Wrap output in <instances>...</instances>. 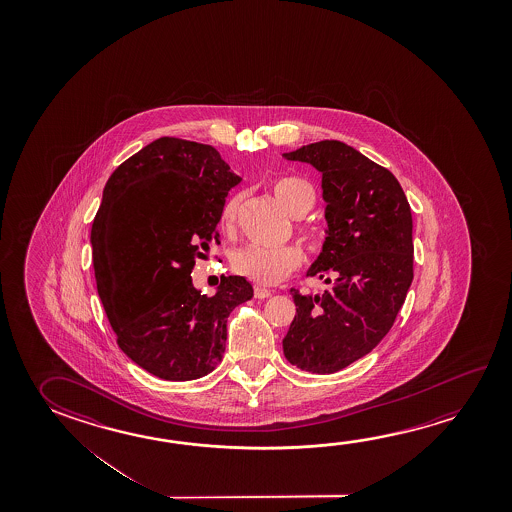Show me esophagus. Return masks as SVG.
Segmentation results:
<instances>
[{
  "label": "esophagus",
  "instance_id": "obj_1",
  "mask_svg": "<svg viewBox=\"0 0 512 512\" xmlns=\"http://www.w3.org/2000/svg\"><path fill=\"white\" fill-rule=\"evenodd\" d=\"M271 291L269 289H266V287H260V285H257L255 287V298H260V300H264V298H269L271 296Z\"/></svg>",
  "mask_w": 512,
  "mask_h": 512
}]
</instances>
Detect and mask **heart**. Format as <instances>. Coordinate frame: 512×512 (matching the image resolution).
Returning <instances> with one entry per match:
<instances>
[{
	"instance_id": "heart-1",
	"label": "heart",
	"mask_w": 512,
	"mask_h": 512,
	"mask_svg": "<svg viewBox=\"0 0 512 512\" xmlns=\"http://www.w3.org/2000/svg\"><path fill=\"white\" fill-rule=\"evenodd\" d=\"M271 191L280 205L296 218L307 214L316 202L314 187L298 176H282L273 180ZM239 202H241V196L235 194L223 205L221 210L223 227H232L235 214L239 209ZM303 237L310 248L318 244V235L314 232H303ZM300 264H302V252L293 244H284V246L248 244L235 253L234 257L235 271L260 285L278 284L280 280L289 277L294 269H298Z\"/></svg>"
}]
</instances>
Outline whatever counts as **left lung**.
Masks as SVG:
<instances>
[{"label": "left lung", "instance_id": "left-lung-1", "mask_svg": "<svg viewBox=\"0 0 512 512\" xmlns=\"http://www.w3.org/2000/svg\"><path fill=\"white\" fill-rule=\"evenodd\" d=\"M321 173L325 241L307 277L321 294L291 289L296 316L285 334L287 361L328 375L359 361L393 327L412 284V214L402 185L341 141H319L284 153Z\"/></svg>", "mask_w": 512, "mask_h": 512}]
</instances>
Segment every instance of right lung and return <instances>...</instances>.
<instances>
[{
  "label": "right lung",
  "mask_w": 512,
  "mask_h": 512,
  "mask_svg": "<svg viewBox=\"0 0 512 512\" xmlns=\"http://www.w3.org/2000/svg\"><path fill=\"white\" fill-rule=\"evenodd\" d=\"M241 180L209 144L160 137L103 189L91 230L98 294L119 348L162 380H196L216 368L230 312L252 300L244 277H221L212 296L191 278Z\"/></svg>",
  "instance_id": "1"
}]
</instances>
